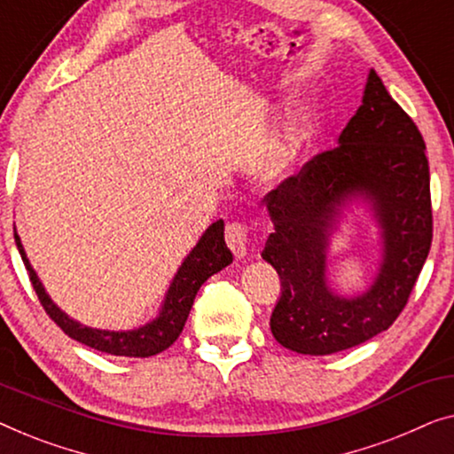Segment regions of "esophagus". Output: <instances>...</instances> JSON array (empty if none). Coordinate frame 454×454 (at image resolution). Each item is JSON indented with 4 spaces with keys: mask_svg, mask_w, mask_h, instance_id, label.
I'll return each mask as SVG.
<instances>
[{
    "mask_svg": "<svg viewBox=\"0 0 454 454\" xmlns=\"http://www.w3.org/2000/svg\"><path fill=\"white\" fill-rule=\"evenodd\" d=\"M226 242L230 247V251L234 253V257H245L247 248H248V226L245 222H230L226 226Z\"/></svg>",
    "mask_w": 454,
    "mask_h": 454,
    "instance_id": "esophagus-1",
    "label": "esophagus"
}]
</instances>
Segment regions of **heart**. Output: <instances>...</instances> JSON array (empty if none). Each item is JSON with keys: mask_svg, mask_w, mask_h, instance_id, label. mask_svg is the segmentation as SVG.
<instances>
[{"mask_svg": "<svg viewBox=\"0 0 454 454\" xmlns=\"http://www.w3.org/2000/svg\"><path fill=\"white\" fill-rule=\"evenodd\" d=\"M292 139H276L267 145L265 150H261V154L254 160V172L261 181H276L278 176H282V172L286 170L290 160V152H292Z\"/></svg>", "mask_w": 454, "mask_h": 454, "instance_id": "b5f03b06", "label": "heart"}]
</instances>
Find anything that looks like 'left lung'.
<instances>
[{
  "label": "left lung",
  "mask_w": 454,
  "mask_h": 454,
  "mask_svg": "<svg viewBox=\"0 0 454 454\" xmlns=\"http://www.w3.org/2000/svg\"><path fill=\"white\" fill-rule=\"evenodd\" d=\"M356 192L373 200L386 257L372 289L341 299L324 279V253L339 206ZM263 203L276 232L261 254L282 279L270 321L278 343L327 356L360 346L397 321L432 247L430 166L418 125L374 69L340 144L312 156Z\"/></svg>",
  "instance_id": "8db88e82"
}]
</instances>
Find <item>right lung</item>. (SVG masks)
<instances>
[{"instance_id": "1", "label": "right lung", "mask_w": 454, "mask_h": 454, "mask_svg": "<svg viewBox=\"0 0 454 454\" xmlns=\"http://www.w3.org/2000/svg\"><path fill=\"white\" fill-rule=\"evenodd\" d=\"M14 239L24 265H27L28 270L30 284H33L44 312L53 318L57 327H61L63 333L72 337V340L111 356L150 357L168 349L172 343L178 340V335H181L184 323H187L191 306H193V300L197 296V290L201 288V284L206 282L207 278H212L214 273H218L220 270H224L226 265L232 263V253H230L224 240V220H218L206 230V234L201 236V240L197 242V247L189 253V257L184 259L181 270H178L175 279H172L160 317L145 325V327L133 331H102L80 325L78 321H74V318H69L66 312L57 309L53 300L44 294L43 284L38 282L35 270L30 267L27 253H24L22 248L20 236L16 234V228Z\"/></svg>"}]
</instances>
